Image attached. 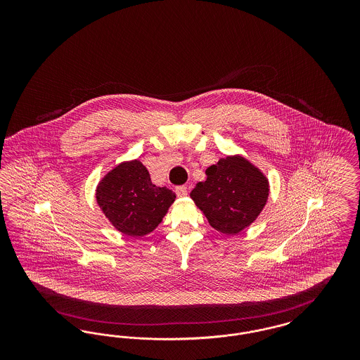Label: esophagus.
<instances>
[{
    "instance_id": "1",
    "label": "esophagus",
    "mask_w": 360,
    "mask_h": 360,
    "mask_svg": "<svg viewBox=\"0 0 360 360\" xmlns=\"http://www.w3.org/2000/svg\"><path fill=\"white\" fill-rule=\"evenodd\" d=\"M175 193L178 197H185L188 194V188L185 185H181V186H176L175 188Z\"/></svg>"
}]
</instances>
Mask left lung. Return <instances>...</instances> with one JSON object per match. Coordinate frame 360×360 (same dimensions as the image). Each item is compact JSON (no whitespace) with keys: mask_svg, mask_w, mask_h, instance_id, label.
Here are the masks:
<instances>
[{"mask_svg":"<svg viewBox=\"0 0 360 360\" xmlns=\"http://www.w3.org/2000/svg\"><path fill=\"white\" fill-rule=\"evenodd\" d=\"M206 175L205 182H198L190 197L214 229L226 235L239 233L266 205L267 179L240 156L220 159Z\"/></svg>","mask_w":360,"mask_h":360,"instance_id":"left-lung-1","label":"left lung"}]
</instances>
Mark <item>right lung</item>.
Masks as SVG:
<instances>
[{"instance_id":"add662e5","label":"right lung","mask_w":360,"mask_h":360,"mask_svg":"<svg viewBox=\"0 0 360 360\" xmlns=\"http://www.w3.org/2000/svg\"><path fill=\"white\" fill-rule=\"evenodd\" d=\"M174 200V191L155 186L139 160L113 169L97 188V201L105 216L122 233L134 238L153 232Z\"/></svg>"}]
</instances>
